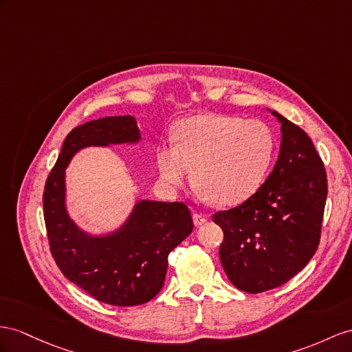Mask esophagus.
<instances>
[{
  "instance_id": "1",
  "label": "esophagus",
  "mask_w": 352,
  "mask_h": 352,
  "mask_svg": "<svg viewBox=\"0 0 352 352\" xmlns=\"http://www.w3.org/2000/svg\"><path fill=\"white\" fill-rule=\"evenodd\" d=\"M206 220H208V217H206V215H204V214H199V212H195V214H193V223H195L196 228L202 226V224H204Z\"/></svg>"
}]
</instances>
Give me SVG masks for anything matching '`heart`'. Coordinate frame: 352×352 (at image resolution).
Masks as SVG:
<instances>
[{"label":"heart","instance_id":"b5f03b06","mask_svg":"<svg viewBox=\"0 0 352 352\" xmlns=\"http://www.w3.org/2000/svg\"><path fill=\"white\" fill-rule=\"evenodd\" d=\"M175 141L156 150L162 182L182 187L195 170L196 186L220 206L238 205L258 190L275 150L263 122L228 114L186 117L177 124Z\"/></svg>","mask_w":352,"mask_h":352}]
</instances>
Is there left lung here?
Masks as SVG:
<instances>
[{
	"label": "left lung",
	"instance_id": "8db88e82",
	"mask_svg": "<svg viewBox=\"0 0 352 352\" xmlns=\"http://www.w3.org/2000/svg\"><path fill=\"white\" fill-rule=\"evenodd\" d=\"M270 113L281 123L272 173L244 204L212 217L224 233V272L247 293L283 285L309 263L320 244L327 197L326 169L311 138L284 116Z\"/></svg>",
	"mask_w": 352,
	"mask_h": 352
}]
</instances>
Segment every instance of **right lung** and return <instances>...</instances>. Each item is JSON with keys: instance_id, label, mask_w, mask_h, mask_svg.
<instances>
[{"instance_id": "add662e5", "label": "right lung", "mask_w": 352, "mask_h": 352, "mask_svg": "<svg viewBox=\"0 0 352 352\" xmlns=\"http://www.w3.org/2000/svg\"><path fill=\"white\" fill-rule=\"evenodd\" d=\"M140 140L132 116H110L77 126L67 135L43 193L50 251L60 272L96 300L114 306L142 305L160 292L168 254L193 230L190 211L179 202L142 199L119 229L90 235L67 211L65 169L82 148Z\"/></svg>"}]
</instances>
